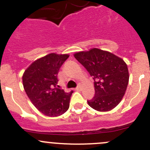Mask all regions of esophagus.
<instances>
[{"instance_id": "obj_1", "label": "esophagus", "mask_w": 150, "mask_h": 150, "mask_svg": "<svg viewBox=\"0 0 150 150\" xmlns=\"http://www.w3.org/2000/svg\"><path fill=\"white\" fill-rule=\"evenodd\" d=\"M75 90H76V91H81V86H80V85H78V86H77L76 88H75Z\"/></svg>"}]
</instances>
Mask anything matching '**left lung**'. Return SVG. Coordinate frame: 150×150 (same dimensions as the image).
<instances>
[{
  "instance_id": "left-lung-1",
  "label": "left lung",
  "mask_w": 150,
  "mask_h": 150,
  "mask_svg": "<svg viewBox=\"0 0 150 150\" xmlns=\"http://www.w3.org/2000/svg\"><path fill=\"white\" fill-rule=\"evenodd\" d=\"M94 81L95 96L88 104L99 112L116 107L123 97L129 74L127 64L120 57L108 51L92 48L74 54Z\"/></svg>"
}]
</instances>
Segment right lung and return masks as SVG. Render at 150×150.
Instances as JSON below:
<instances>
[{"instance_id":"add662e5","label":"right lung","mask_w":150,"mask_h":150,"mask_svg":"<svg viewBox=\"0 0 150 150\" xmlns=\"http://www.w3.org/2000/svg\"><path fill=\"white\" fill-rule=\"evenodd\" d=\"M68 54L52 53L32 63L25 71L22 82L33 105L48 117H57L67 111L72 93L57 87L59 70Z\"/></svg>"}]
</instances>
